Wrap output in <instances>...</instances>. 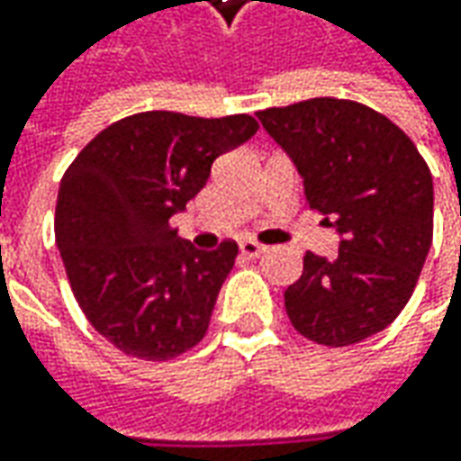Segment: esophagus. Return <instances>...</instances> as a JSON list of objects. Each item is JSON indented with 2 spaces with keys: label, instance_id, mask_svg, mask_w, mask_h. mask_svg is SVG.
<instances>
[{
  "label": "esophagus",
  "instance_id": "34e87169",
  "mask_svg": "<svg viewBox=\"0 0 461 461\" xmlns=\"http://www.w3.org/2000/svg\"><path fill=\"white\" fill-rule=\"evenodd\" d=\"M264 251H267V249H264L261 243H257V240H251V239L240 240V254H243V257L257 258V257H261Z\"/></svg>",
  "mask_w": 461,
  "mask_h": 461
}]
</instances>
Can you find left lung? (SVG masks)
<instances>
[{
  "instance_id": "left-lung-1",
  "label": "left lung",
  "mask_w": 461,
  "mask_h": 461,
  "mask_svg": "<svg viewBox=\"0 0 461 461\" xmlns=\"http://www.w3.org/2000/svg\"><path fill=\"white\" fill-rule=\"evenodd\" d=\"M257 117L293 158L305 204L341 239L330 261L305 254L285 290L290 323L315 344H359L416 290L434 239L431 171L393 120L351 99H305Z\"/></svg>"
}]
</instances>
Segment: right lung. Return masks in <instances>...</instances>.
<instances>
[{
    "label": "right lung",
    "mask_w": 461,
    "mask_h": 461,
    "mask_svg": "<svg viewBox=\"0 0 461 461\" xmlns=\"http://www.w3.org/2000/svg\"><path fill=\"white\" fill-rule=\"evenodd\" d=\"M257 131L251 115L138 113L66 168L56 203L66 276L86 321L128 357L167 362L204 339L239 246L194 249L168 221L207 185L212 161Z\"/></svg>",
    "instance_id": "add662e5"
}]
</instances>
